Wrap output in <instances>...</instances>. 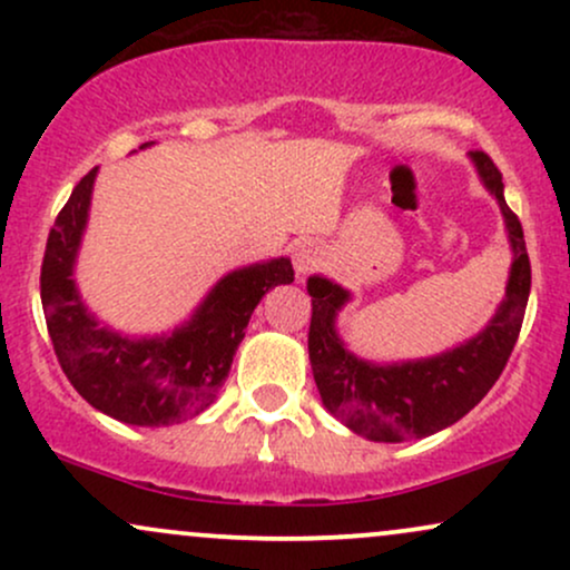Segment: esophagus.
<instances>
[{
	"label": "esophagus",
	"instance_id": "obj_1",
	"mask_svg": "<svg viewBox=\"0 0 570 570\" xmlns=\"http://www.w3.org/2000/svg\"><path fill=\"white\" fill-rule=\"evenodd\" d=\"M318 263H322V248H318L316 244H311V240H303V244L294 246L292 265H294V273H297V276H305V273H311Z\"/></svg>",
	"mask_w": 570,
	"mask_h": 570
}]
</instances>
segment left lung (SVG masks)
Listing matches in <instances>:
<instances>
[{
  "label": "left lung",
  "mask_w": 570,
  "mask_h": 570,
  "mask_svg": "<svg viewBox=\"0 0 570 570\" xmlns=\"http://www.w3.org/2000/svg\"><path fill=\"white\" fill-rule=\"evenodd\" d=\"M482 185L499 200L512 244V271L499 311L480 335L440 356L402 364H372L353 356L340 340L337 311L348 289L324 276L307 278L313 316L307 332L313 377L324 407L351 431L372 442H404L431 436L461 421L493 389L512 356L531 294V259L522 225L503 200L501 171L485 153H472Z\"/></svg>",
  "instance_id": "1"
}]
</instances>
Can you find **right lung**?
<instances>
[{
    "label": "right lung",
    "mask_w": 570,
    "mask_h": 570,
    "mask_svg": "<svg viewBox=\"0 0 570 570\" xmlns=\"http://www.w3.org/2000/svg\"><path fill=\"white\" fill-rule=\"evenodd\" d=\"M96 174L98 168L88 171L71 189L45 246L39 292L50 340L58 364L85 402L130 426H171L214 402L254 307L273 286L292 284V263L278 257L227 273L171 335L112 332L88 313L71 278Z\"/></svg>",
    "instance_id": "add662e5"
}]
</instances>
